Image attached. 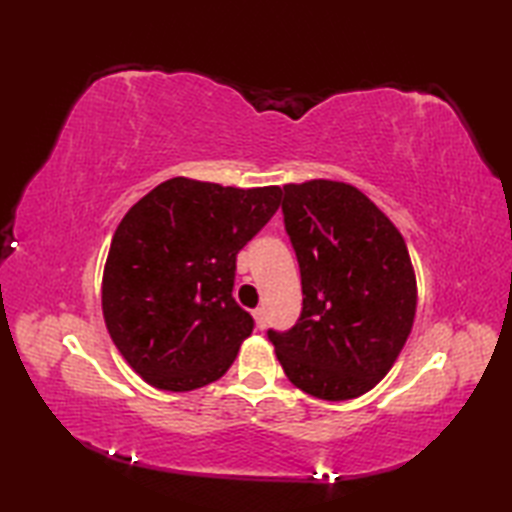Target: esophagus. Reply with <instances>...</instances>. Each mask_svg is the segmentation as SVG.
<instances>
[{"label": "esophagus", "instance_id": "34e87169", "mask_svg": "<svg viewBox=\"0 0 512 512\" xmlns=\"http://www.w3.org/2000/svg\"><path fill=\"white\" fill-rule=\"evenodd\" d=\"M253 317H255L257 328L264 330V328H266V308H257V310L253 312Z\"/></svg>", "mask_w": 512, "mask_h": 512}]
</instances>
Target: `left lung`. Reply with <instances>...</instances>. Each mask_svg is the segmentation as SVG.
<instances>
[{
	"label": "left lung",
	"mask_w": 512,
	"mask_h": 512,
	"mask_svg": "<svg viewBox=\"0 0 512 512\" xmlns=\"http://www.w3.org/2000/svg\"><path fill=\"white\" fill-rule=\"evenodd\" d=\"M284 226L301 273V314L268 330L292 385L323 400L372 389L398 358L416 314L405 239L387 215L343 182L286 184Z\"/></svg>",
	"instance_id": "obj_1"
}]
</instances>
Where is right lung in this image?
Listing matches in <instances>:
<instances>
[{"instance_id":"1","label":"right lung","mask_w":512,"mask_h":512,"mask_svg":"<svg viewBox=\"0 0 512 512\" xmlns=\"http://www.w3.org/2000/svg\"><path fill=\"white\" fill-rule=\"evenodd\" d=\"M281 189L171 178L127 211L103 273V317L149 385L191 391L226 374L255 321L233 297L237 253Z\"/></svg>"}]
</instances>
